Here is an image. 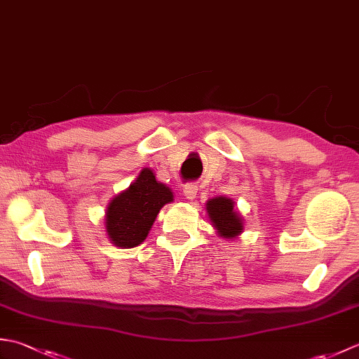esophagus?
<instances>
[{
    "label": "esophagus",
    "mask_w": 359,
    "mask_h": 359,
    "mask_svg": "<svg viewBox=\"0 0 359 359\" xmlns=\"http://www.w3.org/2000/svg\"><path fill=\"white\" fill-rule=\"evenodd\" d=\"M184 196L185 199L188 201H194L196 196H197V185L194 184H188L184 187Z\"/></svg>",
    "instance_id": "1"
}]
</instances>
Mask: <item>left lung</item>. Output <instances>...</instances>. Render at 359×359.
Instances as JSON below:
<instances>
[{
  "label": "left lung",
  "mask_w": 359,
  "mask_h": 359,
  "mask_svg": "<svg viewBox=\"0 0 359 359\" xmlns=\"http://www.w3.org/2000/svg\"><path fill=\"white\" fill-rule=\"evenodd\" d=\"M205 211L217 236L233 241L243 233V217L236 210L234 201L226 196L212 197L205 203Z\"/></svg>",
  "instance_id": "8db88e82"
}]
</instances>
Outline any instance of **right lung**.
I'll return each instance as SVG.
<instances>
[{"label": "right lung", "instance_id": "obj_1", "mask_svg": "<svg viewBox=\"0 0 359 359\" xmlns=\"http://www.w3.org/2000/svg\"><path fill=\"white\" fill-rule=\"evenodd\" d=\"M174 201L170 187L156 179L149 168H143L137 179L112 197L104 211V231L111 243L134 248L147 239L163 205Z\"/></svg>", "mask_w": 359, "mask_h": 359}]
</instances>
